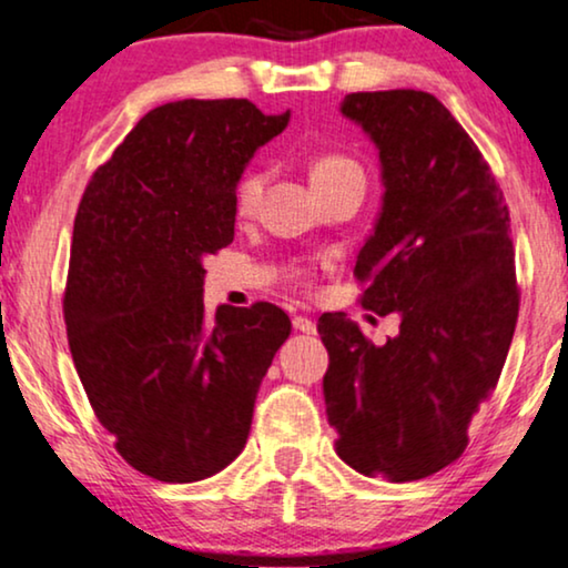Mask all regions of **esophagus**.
Wrapping results in <instances>:
<instances>
[{
    "mask_svg": "<svg viewBox=\"0 0 568 568\" xmlns=\"http://www.w3.org/2000/svg\"><path fill=\"white\" fill-rule=\"evenodd\" d=\"M293 327H296L298 332H306V335H314L316 322L308 320V316H293Z\"/></svg>",
    "mask_w": 568,
    "mask_h": 568,
    "instance_id": "obj_1",
    "label": "esophagus"
}]
</instances>
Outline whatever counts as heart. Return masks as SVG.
Returning <instances> with one entry per match:
<instances>
[{
	"mask_svg": "<svg viewBox=\"0 0 568 568\" xmlns=\"http://www.w3.org/2000/svg\"><path fill=\"white\" fill-rule=\"evenodd\" d=\"M308 179H312L314 189H324V186L339 184V181L345 179H363V171L353 158L339 155V153H322L312 158V163H308ZM264 181H267V176H264L262 169L246 171L244 176L239 179L236 189H233V207H236L239 215H248L256 207V202H260L262 196ZM293 277L306 280V270L296 267L293 270Z\"/></svg>",
	"mask_w": 568,
	"mask_h": 568,
	"instance_id": "obj_1",
	"label": "heart"
}]
</instances>
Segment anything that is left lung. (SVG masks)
Instances as JSON below:
<instances>
[{
	"instance_id": "left-lung-1",
	"label": "left lung",
	"mask_w": 568,
	"mask_h": 568,
	"mask_svg": "<svg viewBox=\"0 0 568 568\" xmlns=\"http://www.w3.org/2000/svg\"><path fill=\"white\" fill-rule=\"evenodd\" d=\"M339 111L379 148L384 181L353 270L361 304L395 312L399 332L374 345L343 312L320 316L327 418L353 470L420 480L463 455L509 353L519 314L509 207L478 145L430 93H351Z\"/></svg>"
}]
</instances>
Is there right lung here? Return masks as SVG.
<instances>
[{
    "label": "right lung",
    "mask_w": 568,
    "mask_h": 568,
    "mask_svg": "<svg viewBox=\"0 0 568 568\" xmlns=\"http://www.w3.org/2000/svg\"><path fill=\"white\" fill-rule=\"evenodd\" d=\"M246 98L173 101L138 121L74 215L64 324L95 418L134 470L192 483L244 449L254 399L291 335L283 308L202 304L233 241V189L288 126Z\"/></svg>",
    "instance_id": "add662e5"
}]
</instances>
